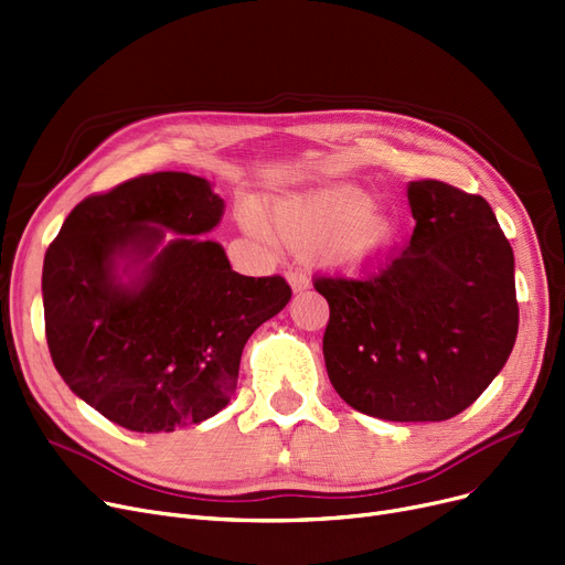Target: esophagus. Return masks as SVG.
<instances>
[{
	"instance_id": "34e87169",
	"label": "esophagus",
	"mask_w": 565,
	"mask_h": 565,
	"mask_svg": "<svg viewBox=\"0 0 565 565\" xmlns=\"http://www.w3.org/2000/svg\"><path fill=\"white\" fill-rule=\"evenodd\" d=\"M288 281H290V288L296 290V292L309 288V277L302 273V269H290V273H288Z\"/></svg>"
}]
</instances>
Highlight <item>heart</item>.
I'll return each mask as SVG.
<instances>
[{
    "instance_id": "b5f03b06",
    "label": "heart",
    "mask_w": 565,
    "mask_h": 565,
    "mask_svg": "<svg viewBox=\"0 0 565 565\" xmlns=\"http://www.w3.org/2000/svg\"><path fill=\"white\" fill-rule=\"evenodd\" d=\"M242 224L260 242L275 237L298 252H323L330 263L355 269L379 254L390 239L387 216L366 205V195L351 186L288 195L265 212L249 205Z\"/></svg>"
}]
</instances>
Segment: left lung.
I'll list each match as a JSON object with an SVG mask.
<instances>
[{
    "mask_svg": "<svg viewBox=\"0 0 565 565\" xmlns=\"http://www.w3.org/2000/svg\"><path fill=\"white\" fill-rule=\"evenodd\" d=\"M411 242L362 277H313L330 305L323 355L337 395L392 423H440L469 408L518 339L514 256L478 193L408 184Z\"/></svg>",
    "mask_w": 565,
    "mask_h": 565,
    "instance_id": "left-lung-1",
    "label": "left lung"
}]
</instances>
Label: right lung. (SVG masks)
Listing matches in <instances>:
<instances>
[{
  "mask_svg": "<svg viewBox=\"0 0 565 565\" xmlns=\"http://www.w3.org/2000/svg\"><path fill=\"white\" fill-rule=\"evenodd\" d=\"M222 212L207 180L166 170L87 195L47 247L53 364L110 423L154 434L212 418L235 392L244 343L288 305L284 277L237 275L222 244L193 237ZM159 225L183 237L156 255ZM121 255L151 259L131 285L116 277Z\"/></svg>",
  "mask_w": 565,
  "mask_h": 565,
  "instance_id": "obj_1",
  "label": "right lung"
}]
</instances>
